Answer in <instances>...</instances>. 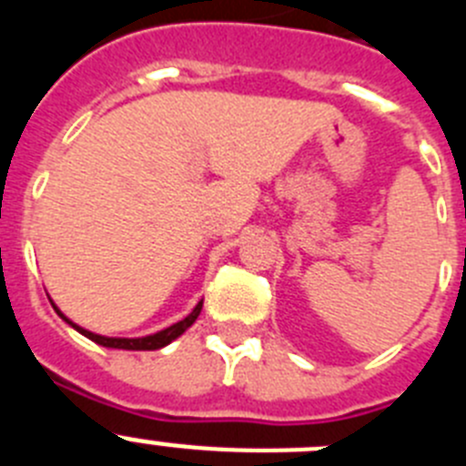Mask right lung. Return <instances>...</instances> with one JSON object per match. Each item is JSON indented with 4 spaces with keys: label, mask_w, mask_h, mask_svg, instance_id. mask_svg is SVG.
<instances>
[{
    "label": "right lung",
    "mask_w": 466,
    "mask_h": 466,
    "mask_svg": "<svg viewBox=\"0 0 466 466\" xmlns=\"http://www.w3.org/2000/svg\"><path fill=\"white\" fill-rule=\"evenodd\" d=\"M51 303H53V300H51ZM53 308H56L57 315L63 317V319L69 324V327H74L79 333H84L86 339H90V340H93V343L102 345V348H114V350H160V348H166V345H170L175 339H179V336H182V333L187 331V329L191 327L193 322H196L198 315H200V310H203V300H200V303H198V306L193 308V310L188 312L187 317H184L182 322L172 324V327L163 329V331L151 333V336H142V339H109V336H100V333H93V331H88V329L79 327V324H74L72 319H69V317H65L63 312L57 310L56 303H53Z\"/></svg>",
    "instance_id": "right-lung-1"
}]
</instances>
